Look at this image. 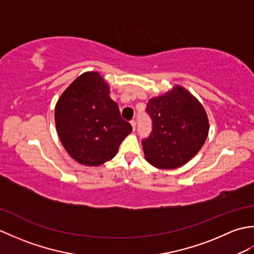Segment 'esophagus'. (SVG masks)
<instances>
[{"instance_id":"obj_1","label":"esophagus","mask_w":254,"mask_h":254,"mask_svg":"<svg viewBox=\"0 0 254 254\" xmlns=\"http://www.w3.org/2000/svg\"><path fill=\"white\" fill-rule=\"evenodd\" d=\"M131 126H132V127H133V131H135V128H136V121H135V120H132V121H131Z\"/></svg>"}]
</instances>
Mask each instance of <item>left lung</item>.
I'll return each mask as SVG.
<instances>
[{"label": "left lung", "instance_id": "left-lung-1", "mask_svg": "<svg viewBox=\"0 0 254 254\" xmlns=\"http://www.w3.org/2000/svg\"><path fill=\"white\" fill-rule=\"evenodd\" d=\"M152 132L142 141L146 159L159 169H174L188 163L205 142L208 120L202 105L180 86L152 98L146 106Z\"/></svg>", "mask_w": 254, "mask_h": 254}]
</instances>
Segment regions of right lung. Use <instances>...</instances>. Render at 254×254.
Returning a JSON list of instances; mask_svg holds the SVG:
<instances>
[{
	"label": "right lung",
	"instance_id": "obj_1",
	"mask_svg": "<svg viewBox=\"0 0 254 254\" xmlns=\"http://www.w3.org/2000/svg\"><path fill=\"white\" fill-rule=\"evenodd\" d=\"M55 118L64 148L86 166L112 159L132 131L104 78L95 72L84 73L68 86L56 106Z\"/></svg>",
	"mask_w": 254,
	"mask_h": 254
}]
</instances>
